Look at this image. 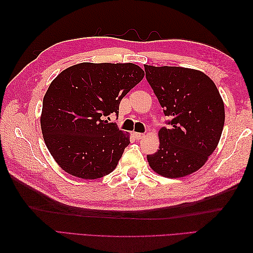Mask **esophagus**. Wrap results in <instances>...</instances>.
I'll use <instances>...</instances> for the list:
<instances>
[{"mask_svg":"<svg viewBox=\"0 0 253 253\" xmlns=\"http://www.w3.org/2000/svg\"><path fill=\"white\" fill-rule=\"evenodd\" d=\"M133 137H135L137 140H141V139L144 138V133H140V132H133Z\"/></svg>","mask_w":253,"mask_h":253,"instance_id":"obj_1","label":"esophagus"}]
</instances>
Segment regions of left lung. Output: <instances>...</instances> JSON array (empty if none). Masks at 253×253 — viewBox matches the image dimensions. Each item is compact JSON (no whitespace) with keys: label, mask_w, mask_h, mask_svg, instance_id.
<instances>
[{"label":"left lung","mask_w":253,"mask_h":253,"mask_svg":"<svg viewBox=\"0 0 253 253\" xmlns=\"http://www.w3.org/2000/svg\"><path fill=\"white\" fill-rule=\"evenodd\" d=\"M146 77L169 116L160 147L148 162L155 173L179 178L195 173L216 149L224 127V102L215 84L197 69L144 65Z\"/></svg>","instance_id":"8db88e82"}]
</instances>
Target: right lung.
<instances>
[{
  "label": "right lung",
  "mask_w": 253,
  "mask_h": 253,
  "mask_svg": "<svg viewBox=\"0 0 253 253\" xmlns=\"http://www.w3.org/2000/svg\"><path fill=\"white\" fill-rule=\"evenodd\" d=\"M143 77L132 63H80L53 80L40 123L46 148L63 170L96 179L115 169L129 133L105 118L118 114L121 100Z\"/></svg>",
  "instance_id": "add662e5"
}]
</instances>
